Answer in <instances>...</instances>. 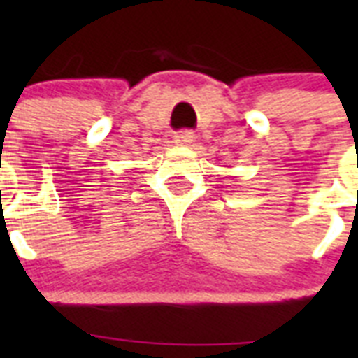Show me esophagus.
I'll return each mask as SVG.
<instances>
[{
	"label": "esophagus",
	"mask_w": 358,
	"mask_h": 358,
	"mask_svg": "<svg viewBox=\"0 0 358 358\" xmlns=\"http://www.w3.org/2000/svg\"><path fill=\"white\" fill-rule=\"evenodd\" d=\"M194 140L195 134L194 131H189V129H182V131L176 132V136H173V141H176L177 145H189Z\"/></svg>",
	"instance_id": "34e87169"
}]
</instances>
